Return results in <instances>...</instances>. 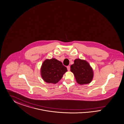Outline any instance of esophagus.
<instances>
[{
	"label": "esophagus",
	"mask_w": 124,
	"mask_h": 124,
	"mask_svg": "<svg viewBox=\"0 0 124 124\" xmlns=\"http://www.w3.org/2000/svg\"><path fill=\"white\" fill-rule=\"evenodd\" d=\"M67 70L68 71H70V66H68L67 67Z\"/></svg>",
	"instance_id": "1"
}]
</instances>
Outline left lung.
Instances as JSON below:
<instances>
[{
	"label": "left lung",
	"instance_id": "obj_1",
	"mask_svg": "<svg viewBox=\"0 0 124 124\" xmlns=\"http://www.w3.org/2000/svg\"><path fill=\"white\" fill-rule=\"evenodd\" d=\"M70 71L74 74L76 82L79 85L90 83L93 78L92 68L86 60L77 59L70 66Z\"/></svg>",
	"mask_w": 124,
	"mask_h": 124
}]
</instances>
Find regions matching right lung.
<instances>
[{
  "label": "right lung",
  "mask_w": 124,
  "mask_h": 124,
  "mask_svg": "<svg viewBox=\"0 0 124 124\" xmlns=\"http://www.w3.org/2000/svg\"><path fill=\"white\" fill-rule=\"evenodd\" d=\"M67 71V68L62 62L54 58L45 60L40 69L43 79L46 83L54 84L58 82Z\"/></svg>",
  "instance_id": "right-lung-1"
}]
</instances>
